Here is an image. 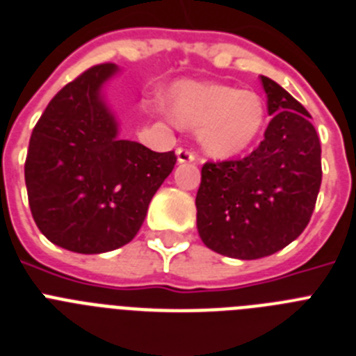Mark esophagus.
Segmentation results:
<instances>
[{
  "mask_svg": "<svg viewBox=\"0 0 356 356\" xmlns=\"http://www.w3.org/2000/svg\"><path fill=\"white\" fill-rule=\"evenodd\" d=\"M197 159L195 152L190 148H177V161L179 163H192Z\"/></svg>",
  "mask_w": 356,
  "mask_h": 356,
  "instance_id": "esophagus-1",
  "label": "esophagus"
}]
</instances>
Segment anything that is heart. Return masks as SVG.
I'll return each instance as SVG.
<instances>
[{
  "instance_id": "obj_1",
  "label": "heart",
  "mask_w": 356,
  "mask_h": 356,
  "mask_svg": "<svg viewBox=\"0 0 356 356\" xmlns=\"http://www.w3.org/2000/svg\"><path fill=\"white\" fill-rule=\"evenodd\" d=\"M168 108L177 124L199 128L202 148L219 159L246 152L266 122L261 95L219 83H179L170 90Z\"/></svg>"
}]
</instances>
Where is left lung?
Returning a JSON list of instances; mask_svg holds the SVG:
<instances>
[{
	"label": "left lung",
	"mask_w": 356,
	"mask_h": 356,
	"mask_svg": "<svg viewBox=\"0 0 356 356\" xmlns=\"http://www.w3.org/2000/svg\"><path fill=\"white\" fill-rule=\"evenodd\" d=\"M261 81L273 115L264 139L244 159L204 163L195 197L202 243L243 261L293 243L312 219L322 183L312 115L273 79Z\"/></svg>",
	"instance_id": "left-lung-1"
}]
</instances>
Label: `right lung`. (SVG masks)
<instances>
[{
    "label": "right lung",
    "mask_w": 356,
    "mask_h": 356,
    "mask_svg": "<svg viewBox=\"0 0 356 356\" xmlns=\"http://www.w3.org/2000/svg\"><path fill=\"white\" fill-rule=\"evenodd\" d=\"M118 72L95 65L63 86L32 130L25 183L32 217L50 243L76 253L118 250L137 235L173 152L118 137L101 88Z\"/></svg>",
    "instance_id": "right-lung-1"
}]
</instances>
